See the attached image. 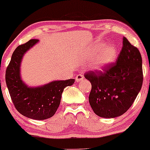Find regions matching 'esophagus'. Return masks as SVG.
<instances>
[{"mask_svg":"<svg viewBox=\"0 0 150 150\" xmlns=\"http://www.w3.org/2000/svg\"><path fill=\"white\" fill-rule=\"evenodd\" d=\"M75 80H76V82H81L84 80V75L83 74H78L76 77H75Z\"/></svg>","mask_w":150,"mask_h":150,"instance_id":"obj_1","label":"esophagus"}]
</instances>
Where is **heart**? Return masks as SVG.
<instances>
[{
    "mask_svg": "<svg viewBox=\"0 0 150 150\" xmlns=\"http://www.w3.org/2000/svg\"><path fill=\"white\" fill-rule=\"evenodd\" d=\"M104 42H98L92 47L87 55V60L92 62V68L97 71H103L105 68L112 64L117 57V49L114 45Z\"/></svg>",
    "mask_w": 150,
    "mask_h": 150,
    "instance_id": "obj_1",
    "label": "heart"
}]
</instances>
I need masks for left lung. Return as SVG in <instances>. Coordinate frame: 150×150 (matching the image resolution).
<instances>
[{"label": "left lung", "instance_id": "left-lung-1", "mask_svg": "<svg viewBox=\"0 0 150 150\" xmlns=\"http://www.w3.org/2000/svg\"><path fill=\"white\" fill-rule=\"evenodd\" d=\"M117 61L103 71L88 72L91 83L89 103L97 115L114 118L126 112L136 99L143 82L142 60L139 50L125 37Z\"/></svg>", "mask_w": 150, "mask_h": 150}]
</instances>
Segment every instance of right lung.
<instances>
[{"instance_id":"right-lung-1","label":"right lung","mask_w":150,"mask_h":150,"mask_svg":"<svg viewBox=\"0 0 150 150\" xmlns=\"http://www.w3.org/2000/svg\"><path fill=\"white\" fill-rule=\"evenodd\" d=\"M38 41L31 39L16 47L6 69V82L16 110L25 117L42 120L55 115L64 89L73 85L75 80H55L38 87H29L23 81L21 75L23 57Z\"/></svg>"}]
</instances>
